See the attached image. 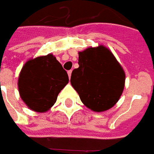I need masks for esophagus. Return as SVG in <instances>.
Segmentation results:
<instances>
[{
  "mask_svg": "<svg viewBox=\"0 0 154 154\" xmlns=\"http://www.w3.org/2000/svg\"><path fill=\"white\" fill-rule=\"evenodd\" d=\"M67 74H68V77H69V78H70L71 75H72V70L68 71V72H67Z\"/></svg>",
  "mask_w": 154,
  "mask_h": 154,
  "instance_id": "1",
  "label": "esophagus"
}]
</instances>
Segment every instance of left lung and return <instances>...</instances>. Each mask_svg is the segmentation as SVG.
<instances>
[{"label":"left lung","mask_w":154,"mask_h":154,"mask_svg":"<svg viewBox=\"0 0 154 154\" xmlns=\"http://www.w3.org/2000/svg\"><path fill=\"white\" fill-rule=\"evenodd\" d=\"M79 67L71 76V84L82 102L95 112L110 109L125 87V73L106 47L100 45L79 52Z\"/></svg>","instance_id":"8db88e82"}]
</instances>
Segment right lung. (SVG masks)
I'll return each instance as SVG.
<instances>
[{"label": "right lung", "mask_w": 154, "mask_h": 154, "mask_svg": "<svg viewBox=\"0 0 154 154\" xmlns=\"http://www.w3.org/2000/svg\"><path fill=\"white\" fill-rule=\"evenodd\" d=\"M68 81L67 72L49 54L25 63L19 76V92L30 110L45 112L54 106Z\"/></svg>", "instance_id": "add662e5"}]
</instances>
